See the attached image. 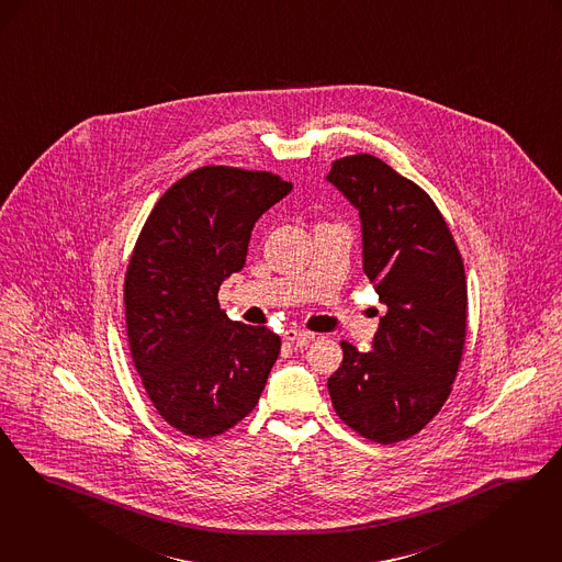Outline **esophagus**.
Segmentation results:
<instances>
[{"mask_svg":"<svg viewBox=\"0 0 562 562\" xmlns=\"http://www.w3.org/2000/svg\"><path fill=\"white\" fill-rule=\"evenodd\" d=\"M284 338L291 340V342H296V345H305L310 340H315V335L310 330H303V328H291V330L284 333Z\"/></svg>","mask_w":562,"mask_h":562,"instance_id":"esophagus-1","label":"esophagus"}]
</instances>
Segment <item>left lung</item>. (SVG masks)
<instances>
[{"label":"left lung","mask_w":562,"mask_h":562,"mask_svg":"<svg viewBox=\"0 0 562 562\" xmlns=\"http://www.w3.org/2000/svg\"><path fill=\"white\" fill-rule=\"evenodd\" d=\"M326 180L360 211L363 271L386 305L374 351L340 342L328 391L347 427L391 446L448 402L467 340L464 263L437 204L381 158H337Z\"/></svg>","instance_id":"8db88e82"}]
</instances>
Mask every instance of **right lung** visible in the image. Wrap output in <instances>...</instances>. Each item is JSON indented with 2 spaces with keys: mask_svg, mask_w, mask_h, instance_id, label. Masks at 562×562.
<instances>
[{
  "mask_svg": "<svg viewBox=\"0 0 562 562\" xmlns=\"http://www.w3.org/2000/svg\"><path fill=\"white\" fill-rule=\"evenodd\" d=\"M292 190L270 171L201 167L176 181L142 227L123 301L135 370L165 423L209 439L259 402L282 340L232 322L225 278L247 263L255 222Z\"/></svg>",
  "mask_w": 562,
  "mask_h": 562,
  "instance_id": "1",
  "label": "right lung"
}]
</instances>
